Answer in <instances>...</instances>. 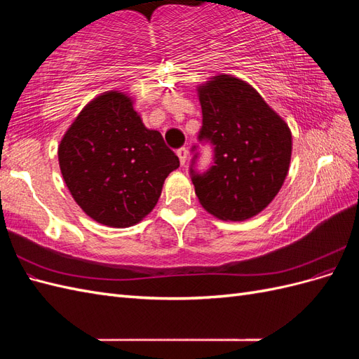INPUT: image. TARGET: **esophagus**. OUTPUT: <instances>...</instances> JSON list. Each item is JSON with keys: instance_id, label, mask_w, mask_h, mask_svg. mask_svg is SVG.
<instances>
[{"instance_id": "1", "label": "esophagus", "mask_w": 359, "mask_h": 359, "mask_svg": "<svg viewBox=\"0 0 359 359\" xmlns=\"http://www.w3.org/2000/svg\"><path fill=\"white\" fill-rule=\"evenodd\" d=\"M177 154H178V157H180L181 165H186V161H187V148H186V147L178 148V149H177Z\"/></svg>"}]
</instances>
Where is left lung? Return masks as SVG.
Masks as SVG:
<instances>
[{
	"mask_svg": "<svg viewBox=\"0 0 359 359\" xmlns=\"http://www.w3.org/2000/svg\"><path fill=\"white\" fill-rule=\"evenodd\" d=\"M202 127L198 140L212 147L199 169L191 147L190 177L203 208L222 220L241 222L262 211L287 175L292 136L286 123L256 90L227 74L199 88Z\"/></svg>",
	"mask_w": 359,
	"mask_h": 359,
	"instance_id": "8db88e82",
	"label": "left lung"
}]
</instances>
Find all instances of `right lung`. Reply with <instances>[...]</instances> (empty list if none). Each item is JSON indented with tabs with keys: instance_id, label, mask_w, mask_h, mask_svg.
<instances>
[{
	"instance_id": "obj_1",
	"label": "right lung",
	"mask_w": 359,
	"mask_h": 359,
	"mask_svg": "<svg viewBox=\"0 0 359 359\" xmlns=\"http://www.w3.org/2000/svg\"><path fill=\"white\" fill-rule=\"evenodd\" d=\"M58 160L73 199L91 219L128 227L154 208L180 158L121 93L93 100L64 135Z\"/></svg>"
}]
</instances>
